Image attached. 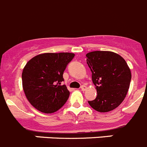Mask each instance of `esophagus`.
<instances>
[{"mask_svg": "<svg viewBox=\"0 0 147 147\" xmlns=\"http://www.w3.org/2000/svg\"><path fill=\"white\" fill-rule=\"evenodd\" d=\"M80 88H81V90H82V91H84V90H86L87 87H86V86H84V85H82V86H81Z\"/></svg>", "mask_w": 147, "mask_h": 147, "instance_id": "obj_1", "label": "esophagus"}]
</instances>
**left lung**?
Masks as SVG:
<instances>
[{
    "instance_id": "obj_1",
    "label": "left lung",
    "mask_w": 147,
    "mask_h": 147,
    "mask_svg": "<svg viewBox=\"0 0 147 147\" xmlns=\"http://www.w3.org/2000/svg\"><path fill=\"white\" fill-rule=\"evenodd\" d=\"M86 57L98 94L89 104L99 112L112 111L127 95L131 80L130 68L120 55L112 52L95 51Z\"/></svg>"
}]
</instances>
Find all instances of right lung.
I'll list each match as a JSON object with an SVG mask.
<instances>
[{"instance_id":"add662e5","label":"right lung","mask_w":147,"mask_h":147,"mask_svg":"<svg viewBox=\"0 0 147 147\" xmlns=\"http://www.w3.org/2000/svg\"><path fill=\"white\" fill-rule=\"evenodd\" d=\"M74 53H44L35 56L25 65L22 74V87L30 104L43 113L59 110L69 98L63 72L74 57Z\"/></svg>"}]
</instances>
